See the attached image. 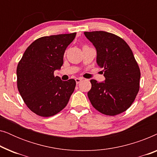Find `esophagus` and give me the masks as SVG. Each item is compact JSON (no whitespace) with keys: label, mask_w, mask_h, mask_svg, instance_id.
I'll return each mask as SVG.
<instances>
[{"label":"esophagus","mask_w":157,"mask_h":157,"mask_svg":"<svg viewBox=\"0 0 157 157\" xmlns=\"http://www.w3.org/2000/svg\"><path fill=\"white\" fill-rule=\"evenodd\" d=\"M75 80H76V82L77 84H78V83H80L81 81L83 80V78H76V79H75Z\"/></svg>","instance_id":"esophagus-1"}]
</instances>
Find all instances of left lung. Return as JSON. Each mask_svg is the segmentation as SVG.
<instances>
[{
    "label": "left lung",
    "mask_w": 157,
    "mask_h": 157,
    "mask_svg": "<svg viewBox=\"0 0 157 157\" xmlns=\"http://www.w3.org/2000/svg\"><path fill=\"white\" fill-rule=\"evenodd\" d=\"M97 51L96 62L104 69V82L91 80L88 97L103 114L116 116L132 106L139 91L141 73L125 40L106 31L84 32Z\"/></svg>",
    "instance_id": "left-lung-1"
}]
</instances>
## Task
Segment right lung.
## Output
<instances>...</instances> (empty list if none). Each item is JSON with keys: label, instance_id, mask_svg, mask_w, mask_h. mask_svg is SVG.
Segmentation results:
<instances>
[{"label": "right lung", "instance_id": "right-lung-1", "mask_svg": "<svg viewBox=\"0 0 157 157\" xmlns=\"http://www.w3.org/2000/svg\"><path fill=\"white\" fill-rule=\"evenodd\" d=\"M76 33L44 36L32 43L17 66V86L23 101L36 114L52 117L67 105L76 87L74 79L54 76Z\"/></svg>", "mask_w": 157, "mask_h": 157}]
</instances>
